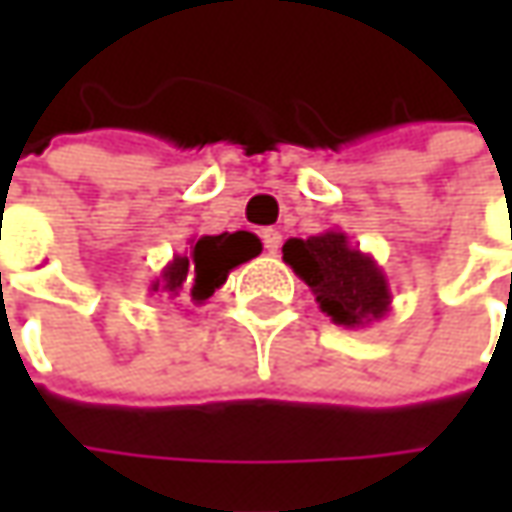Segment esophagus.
Wrapping results in <instances>:
<instances>
[{
  "mask_svg": "<svg viewBox=\"0 0 512 512\" xmlns=\"http://www.w3.org/2000/svg\"><path fill=\"white\" fill-rule=\"evenodd\" d=\"M262 242H265L267 253H276V250L282 247V233H279V230H273V227H267L265 233H262Z\"/></svg>",
  "mask_w": 512,
  "mask_h": 512,
  "instance_id": "obj_1",
  "label": "esophagus"
}]
</instances>
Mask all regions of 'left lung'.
<instances>
[{
    "label": "left lung",
    "instance_id": "8db88e82",
    "mask_svg": "<svg viewBox=\"0 0 512 512\" xmlns=\"http://www.w3.org/2000/svg\"><path fill=\"white\" fill-rule=\"evenodd\" d=\"M285 265L305 282L319 310L339 327H367L390 313V282L370 253L350 245L344 230H325L307 239H287Z\"/></svg>",
    "mask_w": 512,
    "mask_h": 512
}]
</instances>
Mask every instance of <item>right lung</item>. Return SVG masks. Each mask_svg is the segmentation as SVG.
I'll use <instances>...</instances> for the list:
<instances>
[{"label":"right lung","instance_id":"add662e5","mask_svg":"<svg viewBox=\"0 0 512 512\" xmlns=\"http://www.w3.org/2000/svg\"><path fill=\"white\" fill-rule=\"evenodd\" d=\"M262 253L256 233L236 230L219 236L187 239L185 253H176L162 273L150 282V296H165L182 305H205L207 299L225 285L230 270L245 265Z\"/></svg>","mask_w":512,"mask_h":512}]
</instances>
